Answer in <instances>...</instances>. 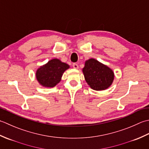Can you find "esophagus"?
<instances>
[{"mask_svg": "<svg viewBox=\"0 0 149 149\" xmlns=\"http://www.w3.org/2000/svg\"><path fill=\"white\" fill-rule=\"evenodd\" d=\"M72 67H73L74 69H78V65L77 63H73V64H72Z\"/></svg>", "mask_w": 149, "mask_h": 149, "instance_id": "obj_1", "label": "esophagus"}]
</instances>
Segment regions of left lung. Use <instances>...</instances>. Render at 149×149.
<instances>
[{
    "instance_id": "obj_1",
    "label": "left lung",
    "mask_w": 149,
    "mask_h": 149,
    "mask_svg": "<svg viewBox=\"0 0 149 149\" xmlns=\"http://www.w3.org/2000/svg\"><path fill=\"white\" fill-rule=\"evenodd\" d=\"M82 72L87 84L95 91L108 89L114 79L113 71L95 58H90L85 62Z\"/></svg>"
}]
</instances>
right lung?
<instances>
[{"instance_id": "1", "label": "right lung", "mask_w": 149, "mask_h": 149, "mask_svg": "<svg viewBox=\"0 0 149 149\" xmlns=\"http://www.w3.org/2000/svg\"><path fill=\"white\" fill-rule=\"evenodd\" d=\"M70 68L68 63L58 58L51 59L41 65L36 71V78L39 84L44 87H55L61 81L62 77L67 69Z\"/></svg>"}]
</instances>
